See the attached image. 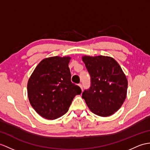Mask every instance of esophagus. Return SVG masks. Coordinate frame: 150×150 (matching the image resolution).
<instances>
[{
    "instance_id": "34e87169",
    "label": "esophagus",
    "mask_w": 150,
    "mask_h": 150,
    "mask_svg": "<svg viewBox=\"0 0 150 150\" xmlns=\"http://www.w3.org/2000/svg\"><path fill=\"white\" fill-rule=\"evenodd\" d=\"M79 87L81 88V90L83 91V86H82V85L81 84H79Z\"/></svg>"
}]
</instances>
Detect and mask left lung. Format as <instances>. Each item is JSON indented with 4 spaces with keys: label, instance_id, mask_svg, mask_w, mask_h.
<instances>
[{
    "label": "left lung",
    "instance_id": "1",
    "mask_svg": "<svg viewBox=\"0 0 150 150\" xmlns=\"http://www.w3.org/2000/svg\"><path fill=\"white\" fill-rule=\"evenodd\" d=\"M90 76L91 86L82 93L94 114L109 116L117 111L125 101L128 81L114 58L105 56L82 57Z\"/></svg>",
    "mask_w": 150,
    "mask_h": 150
}]
</instances>
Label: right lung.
Returning <instances> with one entry per match:
<instances>
[{"label": "right lung", "instance_id": "obj_1", "mask_svg": "<svg viewBox=\"0 0 150 150\" xmlns=\"http://www.w3.org/2000/svg\"><path fill=\"white\" fill-rule=\"evenodd\" d=\"M71 57H52L43 59L35 67L27 83L32 108L42 117L54 120L67 111L73 98L81 93L71 81Z\"/></svg>", "mask_w": 150, "mask_h": 150}]
</instances>
